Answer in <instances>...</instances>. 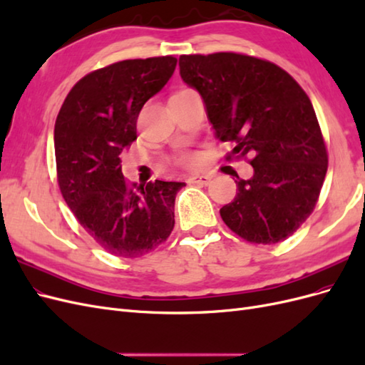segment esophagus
Instances as JSON below:
<instances>
[{
  "label": "esophagus",
  "mask_w": 365,
  "mask_h": 365,
  "mask_svg": "<svg viewBox=\"0 0 365 365\" xmlns=\"http://www.w3.org/2000/svg\"><path fill=\"white\" fill-rule=\"evenodd\" d=\"M189 184H196V185H208L210 182H212V176L208 175H193L190 176L189 180Z\"/></svg>",
  "instance_id": "34e87169"
}]
</instances>
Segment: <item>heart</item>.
Listing matches in <instances>:
<instances>
[{"instance_id":"b5f03b06","label":"heart","mask_w":365,"mask_h":365,"mask_svg":"<svg viewBox=\"0 0 365 365\" xmlns=\"http://www.w3.org/2000/svg\"><path fill=\"white\" fill-rule=\"evenodd\" d=\"M176 163L184 165V168H187V169H193L197 164H200V155L195 152H184L178 158H176Z\"/></svg>"}]
</instances>
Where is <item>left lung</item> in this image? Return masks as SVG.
<instances>
[{
    "label": "left lung",
    "instance_id": "8db88e82",
    "mask_svg": "<svg viewBox=\"0 0 365 365\" xmlns=\"http://www.w3.org/2000/svg\"><path fill=\"white\" fill-rule=\"evenodd\" d=\"M182 81L201 94L227 160L250 158L254 175L237 180L220 208L227 227L251 244L292 236L311 216L327 172V149L303 88L279 65L220 51L180 56Z\"/></svg>",
    "mask_w": 365,
    "mask_h": 365
}]
</instances>
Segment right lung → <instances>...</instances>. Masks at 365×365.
Masks as SVG:
<instances>
[{
	"mask_svg": "<svg viewBox=\"0 0 365 365\" xmlns=\"http://www.w3.org/2000/svg\"><path fill=\"white\" fill-rule=\"evenodd\" d=\"M176 58L128 59L88 73L54 125L58 184L65 202L98 245L134 259L158 248L175 225L176 181L129 182L120 153L137 140V118L168 83Z\"/></svg>",
	"mask_w": 365,
	"mask_h": 365,
	"instance_id": "add662e5",
	"label": "right lung"
}]
</instances>
